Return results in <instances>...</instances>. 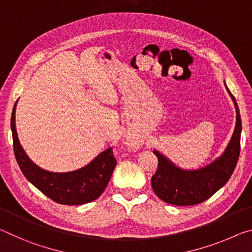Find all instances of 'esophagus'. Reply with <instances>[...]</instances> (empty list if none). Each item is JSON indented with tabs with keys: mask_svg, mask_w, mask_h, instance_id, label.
<instances>
[{
	"mask_svg": "<svg viewBox=\"0 0 252 252\" xmlns=\"http://www.w3.org/2000/svg\"><path fill=\"white\" fill-rule=\"evenodd\" d=\"M135 144H136V143H135Z\"/></svg>",
	"mask_w": 252,
	"mask_h": 252,
	"instance_id": "esophagus-1",
	"label": "esophagus"
}]
</instances>
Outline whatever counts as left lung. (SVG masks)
Segmentation results:
<instances>
[{
    "mask_svg": "<svg viewBox=\"0 0 252 252\" xmlns=\"http://www.w3.org/2000/svg\"><path fill=\"white\" fill-rule=\"evenodd\" d=\"M228 90L236 107L237 122L223 154L199 170H183L167 158L153 151L158 156V171L152 176V188L160 200L173 205H194L204 202L223 187L232 175L240 154L241 117L233 94Z\"/></svg>",
    "mask_w": 252,
    "mask_h": 252,
    "instance_id": "1",
    "label": "left lung"
}]
</instances>
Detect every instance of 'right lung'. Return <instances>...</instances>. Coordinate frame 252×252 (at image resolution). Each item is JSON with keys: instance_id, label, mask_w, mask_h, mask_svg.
<instances>
[{"instance_id": "1", "label": "right lung", "mask_w": 252, "mask_h": 252, "mask_svg": "<svg viewBox=\"0 0 252 252\" xmlns=\"http://www.w3.org/2000/svg\"><path fill=\"white\" fill-rule=\"evenodd\" d=\"M18 102V100H16ZM11 117V130L13 137L14 155L23 175L29 182L40 189L44 195L57 203L67 205H79L89 203L104 192L116 166L113 150L106 151L96 156L92 162L79 170L56 173L41 168L29 158L19 142L15 128V107Z\"/></svg>"}]
</instances>
